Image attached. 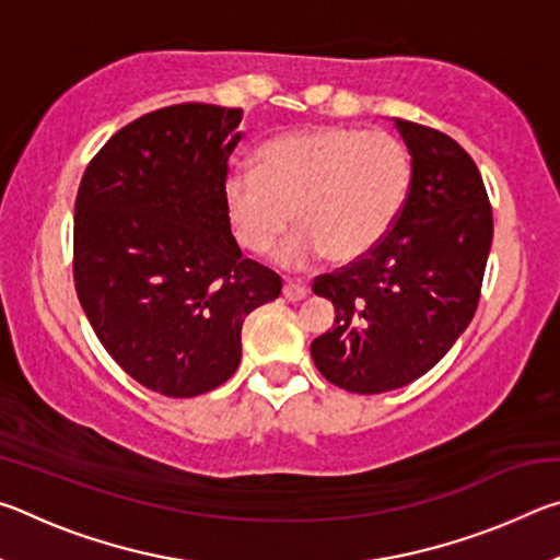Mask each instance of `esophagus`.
<instances>
[{
  "instance_id": "obj_1",
  "label": "esophagus",
  "mask_w": 560,
  "mask_h": 560,
  "mask_svg": "<svg viewBox=\"0 0 560 560\" xmlns=\"http://www.w3.org/2000/svg\"><path fill=\"white\" fill-rule=\"evenodd\" d=\"M306 293H308V289L303 287V283L283 281V299L287 301H301V299H306Z\"/></svg>"
}]
</instances>
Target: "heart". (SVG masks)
Listing matches in <instances>:
<instances>
[{"instance_id": "1", "label": "heart", "mask_w": 560, "mask_h": 560, "mask_svg": "<svg viewBox=\"0 0 560 560\" xmlns=\"http://www.w3.org/2000/svg\"><path fill=\"white\" fill-rule=\"evenodd\" d=\"M412 183L407 148L387 132L316 126L271 138L254 153V173H230L222 185L224 217L249 254L279 252L289 269L320 257L353 264L373 252L402 212Z\"/></svg>"}]
</instances>
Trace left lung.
Wrapping results in <instances>:
<instances>
[{
    "label": "left lung",
    "mask_w": 560,
    "mask_h": 560,
    "mask_svg": "<svg viewBox=\"0 0 560 560\" xmlns=\"http://www.w3.org/2000/svg\"><path fill=\"white\" fill-rule=\"evenodd\" d=\"M393 122L412 158L402 212L373 252L314 281L336 318L311 358L328 383L358 395L405 387L447 355L477 311L494 234L467 150L434 128Z\"/></svg>",
    "instance_id": "8db88e82"
}]
</instances>
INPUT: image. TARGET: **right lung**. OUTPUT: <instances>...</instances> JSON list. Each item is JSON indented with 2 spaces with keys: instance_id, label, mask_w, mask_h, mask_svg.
I'll use <instances>...</instances> for the list:
<instances>
[{
  "instance_id": "add662e5",
  "label": "right lung",
  "mask_w": 560,
  "mask_h": 560,
  "mask_svg": "<svg viewBox=\"0 0 560 560\" xmlns=\"http://www.w3.org/2000/svg\"><path fill=\"white\" fill-rule=\"evenodd\" d=\"M242 108L179 103L120 128L75 195L73 281L103 348L132 381L195 397L230 381L244 318L279 273L244 259L224 217Z\"/></svg>"
}]
</instances>
